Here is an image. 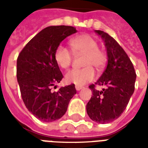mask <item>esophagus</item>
<instances>
[{
  "label": "esophagus",
  "mask_w": 148,
  "mask_h": 148,
  "mask_svg": "<svg viewBox=\"0 0 148 148\" xmlns=\"http://www.w3.org/2000/svg\"><path fill=\"white\" fill-rule=\"evenodd\" d=\"M75 89H76V90H77V91H79V90H81L82 89V86H75Z\"/></svg>",
  "instance_id": "obj_1"
}]
</instances>
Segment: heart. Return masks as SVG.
<instances>
[{
    "label": "heart",
    "instance_id": "b5f03b06",
    "mask_svg": "<svg viewBox=\"0 0 148 148\" xmlns=\"http://www.w3.org/2000/svg\"><path fill=\"white\" fill-rule=\"evenodd\" d=\"M70 45L74 54H84L83 66L81 70H72L65 75L67 83L83 86L95 78V71L101 70L106 63V55L98 48L97 40L90 35H80L70 40ZM55 59L57 64L62 69H67L73 59V53L63 45H59L55 51Z\"/></svg>",
    "mask_w": 148,
    "mask_h": 148
}]
</instances>
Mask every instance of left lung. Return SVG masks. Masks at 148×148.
Listing matches in <instances>:
<instances>
[{"mask_svg":"<svg viewBox=\"0 0 148 148\" xmlns=\"http://www.w3.org/2000/svg\"><path fill=\"white\" fill-rule=\"evenodd\" d=\"M105 42L108 62L102 75L95 84L104 85L105 89L97 90L90 85L93 92L86 105L87 114L92 121L107 124L121 116L133 94L136 74L130 58L124 49L109 34L95 30Z\"/></svg>","mask_w":148,"mask_h":148,"instance_id":"8db88e82","label":"left lung"}]
</instances>
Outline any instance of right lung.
<instances>
[{
	"label": "right lung",
	"instance_id": "obj_1",
	"mask_svg": "<svg viewBox=\"0 0 148 148\" xmlns=\"http://www.w3.org/2000/svg\"><path fill=\"white\" fill-rule=\"evenodd\" d=\"M76 32L71 26L47 27L27 42L18 56L16 77L22 99L28 111L43 122L60 119L76 94L74 84L61 87L57 92L51 90L63 77L55 62V50L63 39Z\"/></svg>",
	"mask_w": 148,
	"mask_h": 148
}]
</instances>
